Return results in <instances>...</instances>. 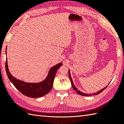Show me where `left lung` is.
<instances>
[{
  "instance_id": "1",
  "label": "left lung",
  "mask_w": 124,
  "mask_h": 124,
  "mask_svg": "<svg viewBox=\"0 0 124 124\" xmlns=\"http://www.w3.org/2000/svg\"><path fill=\"white\" fill-rule=\"evenodd\" d=\"M69 78H70V81H71V84H72V88H73V89H74V90H75L76 92H77V93H78L79 94L81 95H84V96H87V95H88V94L86 95V94H84L83 93H82V92H80L79 91H78V89H77V88H76V87L75 86L74 84H73V81H72V80L71 77V76H70V71H69ZM107 87H106L104 88H103L102 89H101V90H100V91H99L98 92H97V93H93V95H97V94H100V93H101V92H102L103 91H104V89L107 88ZM89 95H90V94H89Z\"/></svg>"
}]
</instances>
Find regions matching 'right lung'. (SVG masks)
Wrapping results in <instances>:
<instances>
[{
    "label": "right lung",
    "mask_w": 124,
    "mask_h": 124,
    "mask_svg": "<svg viewBox=\"0 0 124 124\" xmlns=\"http://www.w3.org/2000/svg\"><path fill=\"white\" fill-rule=\"evenodd\" d=\"M62 65V63H60L53 67L50 69L48 75L45 79L43 81L37 84L25 83L13 77L8 69L7 59L5 63V69L9 80L17 90L25 96L32 98H37L45 95L51 90L57 70Z\"/></svg>",
    "instance_id": "add662e5"
}]
</instances>
